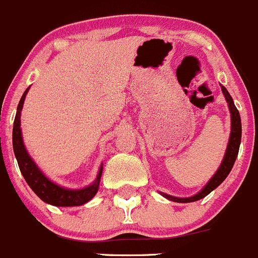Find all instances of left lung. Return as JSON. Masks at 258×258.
Here are the masks:
<instances>
[{
  "label": "left lung",
  "mask_w": 258,
  "mask_h": 258,
  "mask_svg": "<svg viewBox=\"0 0 258 258\" xmlns=\"http://www.w3.org/2000/svg\"><path fill=\"white\" fill-rule=\"evenodd\" d=\"M221 90H223L224 96H225L228 105H229L230 113H232V132H230L229 144H228L227 153H225V156H224L223 163H221L218 172H216L215 174H214V177L209 180V183L206 184L205 188L202 189V191H200L197 195H195V196L187 197V199H178V197H173V196H169V195L163 194V196L172 200V201L194 202V201H197V200L204 199V197L208 196L213 189H215L216 187H218L219 184H220L221 182L228 177V174H229L230 170H232L233 165H234L235 159H237V155H238V151H239L240 137H242V123H240L239 112H238V109L235 108L234 102H233L230 94L228 93V90L224 88V86H221Z\"/></svg>",
  "instance_id": "obj_1"
}]
</instances>
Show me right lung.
<instances>
[{"mask_svg": "<svg viewBox=\"0 0 258 258\" xmlns=\"http://www.w3.org/2000/svg\"><path fill=\"white\" fill-rule=\"evenodd\" d=\"M29 89H26L25 93L21 96L20 102L18 105V112L15 115V121H14V130H13V146L14 153H15L16 159H18V164L20 168L21 174L25 178L26 183L29 184L34 194L43 200L44 202L49 204V205L54 206H80L86 204L89 200L93 199L95 194L99 188L100 177H102L103 167H100L99 174L96 177L95 182L91 186L86 187L83 189H66L62 187L57 186L56 183H53L43 174L39 170V168L35 165V163L31 160L29 156L28 151H26L25 146L23 143V136H21V128H20V114L21 109H23L24 100H25V95L28 93Z\"/></svg>", "mask_w": 258, "mask_h": 258, "instance_id": "obj_1", "label": "right lung"}]
</instances>
